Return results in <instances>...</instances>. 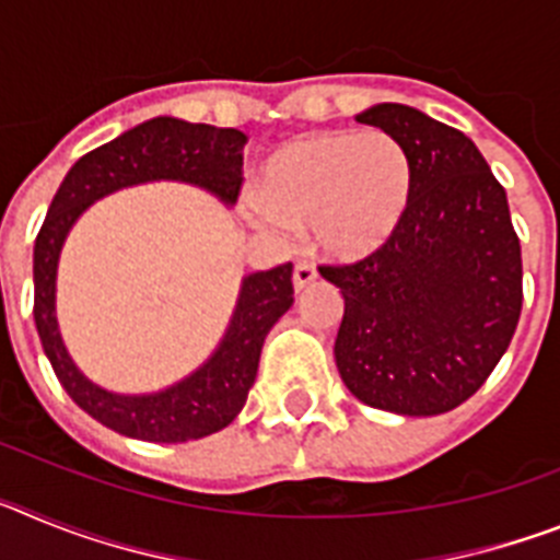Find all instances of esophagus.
Returning a JSON list of instances; mask_svg holds the SVG:
<instances>
[{"label": "esophagus", "instance_id": "34e87169", "mask_svg": "<svg viewBox=\"0 0 560 560\" xmlns=\"http://www.w3.org/2000/svg\"><path fill=\"white\" fill-rule=\"evenodd\" d=\"M291 280H294V289L296 291L308 289V285L316 280V269L311 264H296L294 266V275H291Z\"/></svg>", "mask_w": 560, "mask_h": 560}]
</instances>
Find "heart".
I'll return each mask as SVG.
<instances>
[{"mask_svg":"<svg viewBox=\"0 0 560 560\" xmlns=\"http://www.w3.org/2000/svg\"><path fill=\"white\" fill-rule=\"evenodd\" d=\"M412 199V162L384 131H316L277 148L260 167L246 219L264 235L308 230L334 260L387 244Z\"/></svg>","mask_w":560,"mask_h":560,"instance_id":"b5f03b06","label":"heart"}]
</instances>
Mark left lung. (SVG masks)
<instances>
[{"label":"left lung","instance_id":"8db88e82","mask_svg":"<svg viewBox=\"0 0 560 560\" xmlns=\"http://www.w3.org/2000/svg\"><path fill=\"white\" fill-rule=\"evenodd\" d=\"M400 142L412 199L387 244L323 266L345 296L334 355L345 387L395 415H443L493 373L522 314L508 196L463 131L400 103L355 114Z\"/></svg>","mask_w":560,"mask_h":560}]
</instances>
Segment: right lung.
I'll return each mask as SVG.
<instances>
[{
	"mask_svg": "<svg viewBox=\"0 0 560 560\" xmlns=\"http://www.w3.org/2000/svg\"><path fill=\"white\" fill-rule=\"evenodd\" d=\"M246 133L176 117H153L117 140L89 151L69 167L49 205L33 249V319L61 387L103 427L148 443H187L230 427L244 409L257 375L264 339L294 303L291 264L241 280L224 339L199 370L160 393L122 395L103 389L78 370L58 330L56 277L69 230L89 205L145 182H185L232 207L241 192Z\"/></svg>",
	"mask_w": 560,
	"mask_h": 560,
	"instance_id": "right-lung-1",
	"label": "right lung"
}]
</instances>
